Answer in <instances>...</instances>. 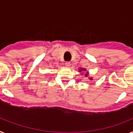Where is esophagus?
I'll list each match as a JSON object with an SVG mask.
<instances>
[{
    "instance_id": "esophagus-1",
    "label": "esophagus",
    "mask_w": 133,
    "mask_h": 133,
    "mask_svg": "<svg viewBox=\"0 0 133 133\" xmlns=\"http://www.w3.org/2000/svg\"><path fill=\"white\" fill-rule=\"evenodd\" d=\"M64 64H65V66L66 67H70V66H71V62H66L65 63H64Z\"/></svg>"
}]
</instances>
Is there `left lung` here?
Segmentation results:
<instances>
[{
  "mask_svg": "<svg viewBox=\"0 0 133 133\" xmlns=\"http://www.w3.org/2000/svg\"><path fill=\"white\" fill-rule=\"evenodd\" d=\"M86 71V69H84V68H80V69H79V72H80V73H81V72H82V71ZM85 75V77H88L89 76L88 71H87V72H86V73H85V75ZM89 79L92 80L93 78L92 77H89Z\"/></svg>",
  "mask_w": 133,
  "mask_h": 133,
  "instance_id": "left-lung-1",
  "label": "left lung"
}]
</instances>
